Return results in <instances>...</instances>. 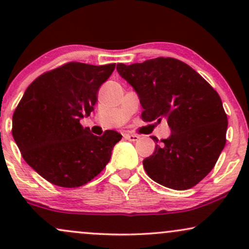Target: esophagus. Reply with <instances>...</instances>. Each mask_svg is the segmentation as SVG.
Segmentation results:
<instances>
[{"instance_id":"esophagus-1","label":"esophagus","mask_w":249,"mask_h":249,"mask_svg":"<svg viewBox=\"0 0 249 249\" xmlns=\"http://www.w3.org/2000/svg\"><path fill=\"white\" fill-rule=\"evenodd\" d=\"M124 138L127 139L130 142H137L139 139L138 134H132V133H125L124 134Z\"/></svg>"}]
</instances>
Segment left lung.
<instances>
[{"mask_svg": "<svg viewBox=\"0 0 249 249\" xmlns=\"http://www.w3.org/2000/svg\"><path fill=\"white\" fill-rule=\"evenodd\" d=\"M117 70L138 93L142 121L165 119L172 132L142 161L147 176L172 190L196 186L212 171L226 144L228 121L219 93L172 57L121 63Z\"/></svg>", "mask_w": 249, "mask_h": 249, "instance_id": "obj_1", "label": "left lung"}]
</instances>
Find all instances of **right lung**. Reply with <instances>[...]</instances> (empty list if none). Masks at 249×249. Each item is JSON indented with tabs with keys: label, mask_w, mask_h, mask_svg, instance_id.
Listing matches in <instances>:
<instances>
[{
	"label": "right lung",
	"mask_w": 249,
	"mask_h": 249,
	"mask_svg": "<svg viewBox=\"0 0 249 249\" xmlns=\"http://www.w3.org/2000/svg\"><path fill=\"white\" fill-rule=\"evenodd\" d=\"M115 68L65 63L37 77L14 111L11 132L22 157L51 184L83 186L110 161L122 134L107 130L97 137L79 119L90 116L99 87Z\"/></svg>",
	"instance_id": "obj_1"
}]
</instances>
